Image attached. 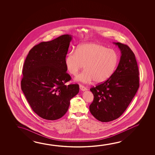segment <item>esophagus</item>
<instances>
[{
    "label": "esophagus",
    "instance_id": "1",
    "mask_svg": "<svg viewBox=\"0 0 155 155\" xmlns=\"http://www.w3.org/2000/svg\"><path fill=\"white\" fill-rule=\"evenodd\" d=\"M79 88L81 89V90L82 91H86V87H84V86H83L82 85H79Z\"/></svg>",
    "mask_w": 155,
    "mask_h": 155
}]
</instances>
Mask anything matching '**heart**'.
<instances>
[{
  "label": "heart",
  "instance_id": "obj_1",
  "mask_svg": "<svg viewBox=\"0 0 155 155\" xmlns=\"http://www.w3.org/2000/svg\"><path fill=\"white\" fill-rule=\"evenodd\" d=\"M119 61L116 51L99 44L90 43L78 46L76 51L68 53L65 58L66 70L76 76L84 68L85 70L75 78L76 81L96 83L107 81L114 74Z\"/></svg>",
  "mask_w": 155,
  "mask_h": 155
}]
</instances>
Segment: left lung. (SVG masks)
<instances>
[{"mask_svg": "<svg viewBox=\"0 0 155 155\" xmlns=\"http://www.w3.org/2000/svg\"><path fill=\"white\" fill-rule=\"evenodd\" d=\"M118 46L121 56L114 74L107 81L90 89L94 94L89 109L94 118L108 122L119 118L127 109L139 88V71L135 56L127 45Z\"/></svg>", "mask_w": 155, "mask_h": 155, "instance_id": "obj_1", "label": "left lung"}]
</instances>
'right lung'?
Returning <instances> with one entry per match:
<instances>
[{
	"label": "right lung",
	"mask_w": 155,
	"mask_h": 155,
	"mask_svg": "<svg viewBox=\"0 0 155 155\" xmlns=\"http://www.w3.org/2000/svg\"><path fill=\"white\" fill-rule=\"evenodd\" d=\"M72 36L64 35L31 48L23 69L21 87L32 109L39 117L56 120L68 110L70 100L78 94V84L71 80L65 65Z\"/></svg>",
	"instance_id": "1"
}]
</instances>
